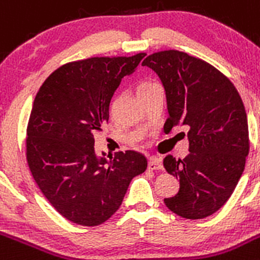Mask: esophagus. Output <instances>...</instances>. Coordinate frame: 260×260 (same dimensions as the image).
<instances>
[{"mask_svg": "<svg viewBox=\"0 0 260 260\" xmlns=\"http://www.w3.org/2000/svg\"><path fill=\"white\" fill-rule=\"evenodd\" d=\"M148 169L149 170H162V161L158 157H151L148 161Z\"/></svg>", "mask_w": 260, "mask_h": 260, "instance_id": "34e87169", "label": "esophagus"}]
</instances>
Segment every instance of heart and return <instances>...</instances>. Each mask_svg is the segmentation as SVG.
Instances as JSON below:
<instances>
[{
    "label": "heart",
    "mask_w": 260,
    "mask_h": 260,
    "mask_svg": "<svg viewBox=\"0 0 260 260\" xmlns=\"http://www.w3.org/2000/svg\"><path fill=\"white\" fill-rule=\"evenodd\" d=\"M154 82H143L140 83L139 86H138V90H143V89H146V87H149L151 85H153Z\"/></svg>",
    "instance_id": "heart-1"
}]
</instances>
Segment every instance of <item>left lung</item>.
I'll return each mask as SVG.
<instances>
[{
    "mask_svg": "<svg viewBox=\"0 0 260 260\" xmlns=\"http://www.w3.org/2000/svg\"><path fill=\"white\" fill-rule=\"evenodd\" d=\"M142 66L153 70L165 87L166 134L174 126L189 127L188 156L164 159L166 171L180 182L179 192L165 199V205L185 219L213 215L233 193L249 154L241 96L220 71L187 52H154Z\"/></svg>",
    "mask_w": 260,
    "mask_h": 260,
    "instance_id": "8db88e82",
    "label": "left lung"
}]
</instances>
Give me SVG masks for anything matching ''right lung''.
<instances>
[{"label": "right lung", "instance_id": "obj_1", "mask_svg": "<svg viewBox=\"0 0 260 260\" xmlns=\"http://www.w3.org/2000/svg\"><path fill=\"white\" fill-rule=\"evenodd\" d=\"M146 56H101L59 67L45 80L27 126V162L47 201L70 222L108 220L132 179L147 169L135 151L98 157L94 134L108 122L109 103L125 76Z\"/></svg>", "mask_w": 260, "mask_h": 260}]
</instances>
